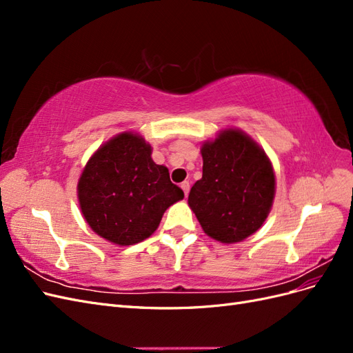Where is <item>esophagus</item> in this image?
Wrapping results in <instances>:
<instances>
[{
	"label": "esophagus",
	"mask_w": 353,
	"mask_h": 353,
	"mask_svg": "<svg viewBox=\"0 0 353 353\" xmlns=\"http://www.w3.org/2000/svg\"><path fill=\"white\" fill-rule=\"evenodd\" d=\"M181 188H183L184 194H185V197H187V194L190 193V183H188V181H184V183L181 184Z\"/></svg>",
	"instance_id": "esophagus-1"
}]
</instances>
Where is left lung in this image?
<instances>
[{"label": "left lung", "mask_w": 353, "mask_h": 353, "mask_svg": "<svg viewBox=\"0 0 353 353\" xmlns=\"http://www.w3.org/2000/svg\"><path fill=\"white\" fill-rule=\"evenodd\" d=\"M203 176L188 205L209 237L239 243L258 231L271 210L275 175L268 156L240 130H223L201 145Z\"/></svg>", "instance_id": "8db88e82"}]
</instances>
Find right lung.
<instances>
[{"label":"right lung","mask_w":353,"mask_h":353,"mask_svg":"<svg viewBox=\"0 0 353 353\" xmlns=\"http://www.w3.org/2000/svg\"><path fill=\"white\" fill-rule=\"evenodd\" d=\"M81 212L91 230L119 245L148 239L165 210L184 199L169 170L156 165L141 135L122 132L95 152L78 183Z\"/></svg>","instance_id":"1"}]
</instances>
